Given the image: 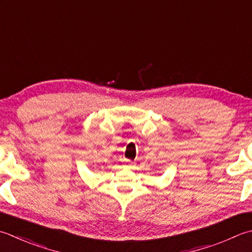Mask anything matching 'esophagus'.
<instances>
[{
	"label": "esophagus",
	"mask_w": 252,
	"mask_h": 252,
	"mask_svg": "<svg viewBox=\"0 0 252 252\" xmlns=\"http://www.w3.org/2000/svg\"><path fill=\"white\" fill-rule=\"evenodd\" d=\"M133 162L131 161V160H129V159H126V167H129V168H133Z\"/></svg>",
	"instance_id": "obj_1"
}]
</instances>
